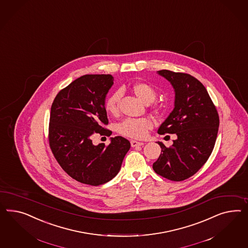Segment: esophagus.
<instances>
[{"mask_svg": "<svg viewBox=\"0 0 248 248\" xmlns=\"http://www.w3.org/2000/svg\"><path fill=\"white\" fill-rule=\"evenodd\" d=\"M143 144H144V143H143V142H141V141H134V140H132V141H131V145H132V147L142 146Z\"/></svg>", "mask_w": 248, "mask_h": 248, "instance_id": "34e87169", "label": "esophagus"}]
</instances>
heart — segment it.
I'll return each mask as SVG.
<instances>
[{
	"label": "heart",
	"instance_id": "obj_1",
	"mask_svg": "<svg viewBox=\"0 0 248 248\" xmlns=\"http://www.w3.org/2000/svg\"><path fill=\"white\" fill-rule=\"evenodd\" d=\"M132 90L144 104L153 103L157 93L154 87L145 82L135 83L132 87ZM122 96V91L116 90L107 96L105 101V109L107 113L114 114L118 112L119 102ZM154 111L159 112L160 107L154 105ZM154 126V123L149 118H126L117 125V131L119 134L135 139H141L146 136L148 131Z\"/></svg>",
	"mask_w": 248,
	"mask_h": 248
}]
</instances>
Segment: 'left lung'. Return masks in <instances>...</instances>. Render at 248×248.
<instances>
[{"instance_id":"1","label":"left lung","mask_w":248,"mask_h":248,"mask_svg":"<svg viewBox=\"0 0 248 248\" xmlns=\"http://www.w3.org/2000/svg\"><path fill=\"white\" fill-rule=\"evenodd\" d=\"M158 74L175 90L173 111L158 129V134H176L173 144L158 141L161 154L154 171L170 181L188 179L208 161L217 140L219 117L206 87L191 75L162 69Z\"/></svg>"}]
</instances>
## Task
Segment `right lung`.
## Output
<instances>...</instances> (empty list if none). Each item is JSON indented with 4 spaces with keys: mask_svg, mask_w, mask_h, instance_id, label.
Returning <instances> with one entry per match:
<instances>
[{
    "mask_svg": "<svg viewBox=\"0 0 248 248\" xmlns=\"http://www.w3.org/2000/svg\"><path fill=\"white\" fill-rule=\"evenodd\" d=\"M114 84L112 75H85L61 89L54 99L48 124V142L55 159L74 180L98 186L120 170L131 147L122 136L111 143L94 145L95 134L110 136L105 99Z\"/></svg>",
    "mask_w": 248,
    "mask_h": 248,
    "instance_id": "add662e5",
    "label": "right lung"
}]
</instances>
